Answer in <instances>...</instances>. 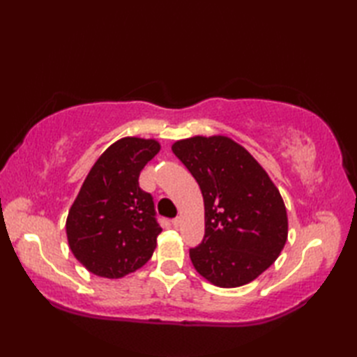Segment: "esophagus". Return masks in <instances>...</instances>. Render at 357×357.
<instances>
[{"label": "esophagus", "mask_w": 357, "mask_h": 357, "mask_svg": "<svg viewBox=\"0 0 357 357\" xmlns=\"http://www.w3.org/2000/svg\"><path fill=\"white\" fill-rule=\"evenodd\" d=\"M179 224H181V218H174V219H172V225L174 227V229H178Z\"/></svg>", "instance_id": "1"}]
</instances>
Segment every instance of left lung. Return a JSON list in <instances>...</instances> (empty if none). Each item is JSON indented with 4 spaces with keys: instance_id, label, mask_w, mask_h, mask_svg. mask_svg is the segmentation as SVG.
<instances>
[{
    "instance_id": "1",
    "label": "left lung",
    "mask_w": 357,
    "mask_h": 357,
    "mask_svg": "<svg viewBox=\"0 0 357 357\" xmlns=\"http://www.w3.org/2000/svg\"><path fill=\"white\" fill-rule=\"evenodd\" d=\"M199 184L206 234L190 248L196 271L221 288L252 282L287 242L285 204L261 164L227 136H193L172 146Z\"/></svg>"
}]
</instances>
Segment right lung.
Here are the masks:
<instances>
[{"label":"right lung","instance_id":"right-lung-1","mask_svg":"<svg viewBox=\"0 0 357 357\" xmlns=\"http://www.w3.org/2000/svg\"><path fill=\"white\" fill-rule=\"evenodd\" d=\"M161 146L156 139L121 138L98 158L66 221L73 256L96 276L119 279L146 264L162 231L153 198L139 173Z\"/></svg>","mask_w":357,"mask_h":357}]
</instances>
